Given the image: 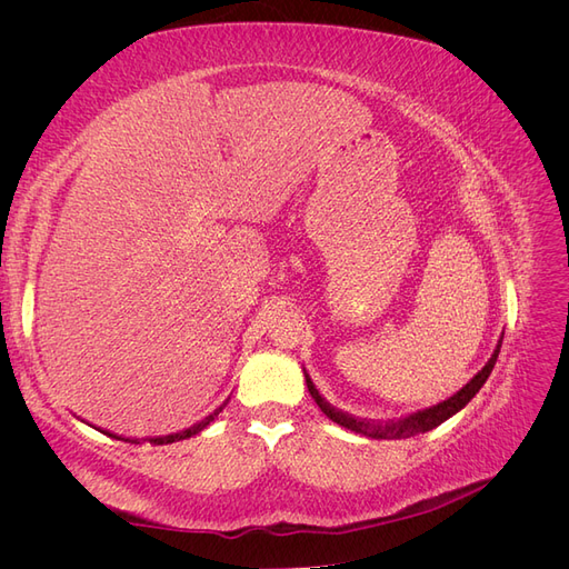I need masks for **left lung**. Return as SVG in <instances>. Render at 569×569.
<instances>
[{"label": "left lung", "mask_w": 569, "mask_h": 569, "mask_svg": "<svg viewBox=\"0 0 569 569\" xmlns=\"http://www.w3.org/2000/svg\"><path fill=\"white\" fill-rule=\"evenodd\" d=\"M501 341H503V339H498L491 358L487 360V366L481 368V370L472 377V380H470L468 385H465L460 391H456V393L451 396V399H446V401H441V403H437V406H432V408H425V410L412 412V416H406V418H399V420H387V422L360 420V418L349 416V412H343V410L335 408L330 401L322 399V393L316 389V385H313V380H311V375L306 372V368H303V377H306L308 391H311V396L316 399V403L320 406V410H322L325 416L330 418L332 422L351 429V432H356V435L370 437V439H408V437L425 435V432H429V429L439 427L441 422L453 418L458 410H462L465 406H468V403L475 399V393H477L481 387H485V382L489 380V375H491V370H493V366H496L498 351H501Z\"/></svg>", "instance_id": "1"}]
</instances>
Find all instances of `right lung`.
<instances>
[{
  "mask_svg": "<svg viewBox=\"0 0 569 569\" xmlns=\"http://www.w3.org/2000/svg\"><path fill=\"white\" fill-rule=\"evenodd\" d=\"M228 403V401H226ZM226 403H222L220 408H216L213 412H211V416H206L203 420H199L197 425H192V427H189V429H182V432H178V435H168V437H157V439H151V443L153 446H163V443H173V441H182V439H189V437H194V435H199L201 432V429L203 427H209L216 418H218V412L222 410V408H226ZM132 443V441H130ZM137 443V441H134Z\"/></svg>",
  "mask_w": 569,
  "mask_h": 569,
  "instance_id": "right-lung-1",
  "label": "right lung"
}]
</instances>
